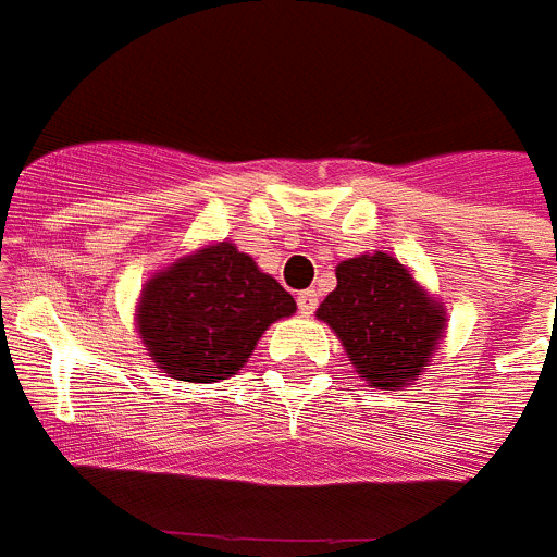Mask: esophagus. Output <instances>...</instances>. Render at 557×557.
Listing matches in <instances>:
<instances>
[{"label":"esophagus","instance_id":"obj_1","mask_svg":"<svg viewBox=\"0 0 557 557\" xmlns=\"http://www.w3.org/2000/svg\"><path fill=\"white\" fill-rule=\"evenodd\" d=\"M314 309H318V293H314V289H304V293H298V312H301L304 318H309Z\"/></svg>","mask_w":557,"mask_h":557}]
</instances>
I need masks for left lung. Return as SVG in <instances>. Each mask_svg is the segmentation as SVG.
Returning <instances> with one entry per match:
<instances>
[{
	"label": "left lung",
	"mask_w": 557,
	"mask_h": 557,
	"mask_svg": "<svg viewBox=\"0 0 557 557\" xmlns=\"http://www.w3.org/2000/svg\"><path fill=\"white\" fill-rule=\"evenodd\" d=\"M318 318L339 337L348 366L379 391L416 382L446 329V309L382 250L337 264V287Z\"/></svg>",
	"instance_id": "obj_1"
}]
</instances>
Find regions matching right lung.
I'll use <instances>...</instances> for the list:
<instances>
[{
	"label": "right lung",
	"mask_w": 557,
	"mask_h": 557,
	"mask_svg": "<svg viewBox=\"0 0 557 557\" xmlns=\"http://www.w3.org/2000/svg\"><path fill=\"white\" fill-rule=\"evenodd\" d=\"M293 312V295L273 275L234 243H214L147 278L136 329L161 371L209 385L243 371L270 323Z\"/></svg>",
	"instance_id": "add662e5"
}]
</instances>
